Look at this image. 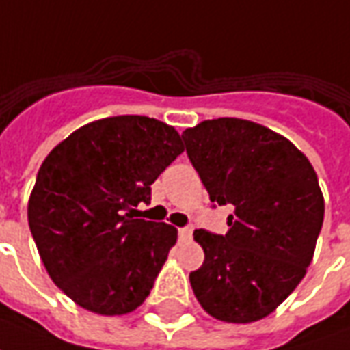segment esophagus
<instances>
[{
    "label": "esophagus",
    "mask_w": 350,
    "mask_h": 350,
    "mask_svg": "<svg viewBox=\"0 0 350 350\" xmlns=\"http://www.w3.org/2000/svg\"><path fill=\"white\" fill-rule=\"evenodd\" d=\"M178 234H180V239H183V241H189L193 234V227L191 226L182 227V229H178Z\"/></svg>",
    "instance_id": "34e87169"
}]
</instances>
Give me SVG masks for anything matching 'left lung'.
Here are the masks:
<instances>
[{"instance_id": "left-lung-1", "label": "left lung", "mask_w": 350, "mask_h": 350, "mask_svg": "<svg viewBox=\"0 0 350 350\" xmlns=\"http://www.w3.org/2000/svg\"><path fill=\"white\" fill-rule=\"evenodd\" d=\"M210 200L231 204L226 234L197 229L204 261L189 275L210 317L265 319L301 282L324 221V197L309 159L284 136L237 117L182 134Z\"/></svg>"}]
</instances>
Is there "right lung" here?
Listing matches in <instances>:
<instances>
[{
  "instance_id": "right-lung-1",
  "label": "right lung",
  "mask_w": 350,
  "mask_h": 350,
  "mask_svg": "<svg viewBox=\"0 0 350 350\" xmlns=\"http://www.w3.org/2000/svg\"><path fill=\"white\" fill-rule=\"evenodd\" d=\"M182 151L174 126L119 116L77 129L43 161L28 224L49 277L79 307L116 317L150 295L178 231L129 210L150 202L151 183Z\"/></svg>"
}]
</instances>
